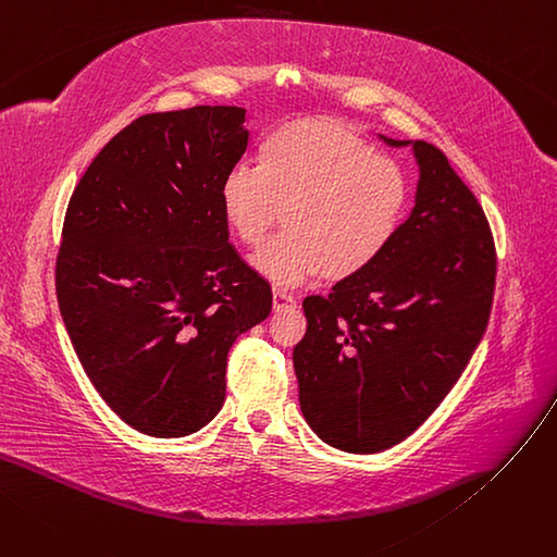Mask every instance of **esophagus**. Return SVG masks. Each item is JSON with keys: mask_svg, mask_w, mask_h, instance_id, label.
I'll return each mask as SVG.
<instances>
[{"mask_svg": "<svg viewBox=\"0 0 557 557\" xmlns=\"http://www.w3.org/2000/svg\"><path fill=\"white\" fill-rule=\"evenodd\" d=\"M293 307H295V298L290 293H286L282 288L273 290V309L275 311H284V309H293Z\"/></svg>", "mask_w": 557, "mask_h": 557, "instance_id": "1", "label": "esophagus"}]
</instances>
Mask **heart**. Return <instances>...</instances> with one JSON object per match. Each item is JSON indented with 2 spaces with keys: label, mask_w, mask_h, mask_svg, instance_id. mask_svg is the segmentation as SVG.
<instances>
[{
  "label": "heart",
  "mask_w": 557,
  "mask_h": 557,
  "mask_svg": "<svg viewBox=\"0 0 557 557\" xmlns=\"http://www.w3.org/2000/svg\"><path fill=\"white\" fill-rule=\"evenodd\" d=\"M221 214L246 246L264 239L284 208L286 231L252 257L275 284L318 273L347 280L372 267L394 239L407 206L400 168L333 121L302 119L273 129L257 165L235 163L219 185Z\"/></svg>",
  "instance_id": "b5f03b06"
}]
</instances>
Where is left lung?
<instances>
[{"mask_svg":"<svg viewBox=\"0 0 557 557\" xmlns=\"http://www.w3.org/2000/svg\"><path fill=\"white\" fill-rule=\"evenodd\" d=\"M412 147L414 208L372 267L302 302L300 410L329 446L372 455L419 430L484 336L497 257L488 219L446 154Z\"/></svg>","mask_w":557,"mask_h":557,"instance_id":"1","label":"left lung"}]
</instances>
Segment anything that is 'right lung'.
Masks as SVG:
<instances>
[{
  "instance_id": "right-lung-1",
  "label": "right lung",
  "mask_w": 557,
  "mask_h": 557,
  "mask_svg": "<svg viewBox=\"0 0 557 557\" xmlns=\"http://www.w3.org/2000/svg\"><path fill=\"white\" fill-rule=\"evenodd\" d=\"M246 109L199 104L136 119L71 195L55 293L96 392L134 430L208 425L226 362L273 293L228 244L219 185L244 157Z\"/></svg>"
}]
</instances>
